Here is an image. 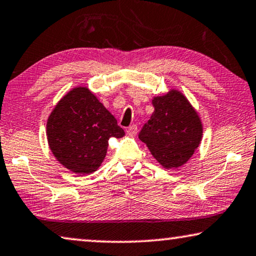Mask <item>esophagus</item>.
<instances>
[{"label": "esophagus", "instance_id": "1", "mask_svg": "<svg viewBox=\"0 0 256 256\" xmlns=\"http://www.w3.org/2000/svg\"><path fill=\"white\" fill-rule=\"evenodd\" d=\"M126 133L130 136H136V133H138V128H136V125H131V126L128 128Z\"/></svg>", "mask_w": 256, "mask_h": 256}]
</instances>
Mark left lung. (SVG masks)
<instances>
[{
	"mask_svg": "<svg viewBox=\"0 0 256 256\" xmlns=\"http://www.w3.org/2000/svg\"><path fill=\"white\" fill-rule=\"evenodd\" d=\"M154 112L139 139L166 169L188 162L203 138V124L189 100L178 89L152 98Z\"/></svg>",
	"mask_w": 256,
	"mask_h": 256,
	"instance_id": "8db88e82",
	"label": "left lung"
}]
</instances>
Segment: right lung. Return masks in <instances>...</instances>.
I'll return each instance as SVG.
<instances>
[{"label":"right lung","instance_id":"1","mask_svg":"<svg viewBox=\"0 0 256 256\" xmlns=\"http://www.w3.org/2000/svg\"><path fill=\"white\" fill-rule=\"evenodd\" d=\"M124 130L88 87H75L53 108L46 124L50 150L75 174H92L102 164L110 138H123Z\"/></svg>","mask_w":256,"mask_h":256}]
</instances>
